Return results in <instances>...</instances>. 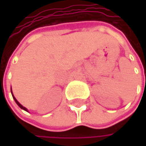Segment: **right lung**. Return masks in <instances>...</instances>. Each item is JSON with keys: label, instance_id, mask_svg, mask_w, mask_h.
<instances>
[{"label": "right lung", "instance_id": "add662e5", "mask_svg": "<svg viewBox=\"0 0 146 146\" xmlns=\"http://www.w3.org/2000/svg\"><path fill=\"white\" fill-rule=\"evenodd\" d=\"M11 92H12V95H13V99H14L15 102L17 103V106H19V107L21 108V109H23V110H24V111H28V109H27L26 107H24V106H22V105H21V104H20L19 102H17V99L15 98L14 96H13V90H12V89H11Z\"/></svg>", "mask_w": 146, "mask_h": 146}]
</instances>
